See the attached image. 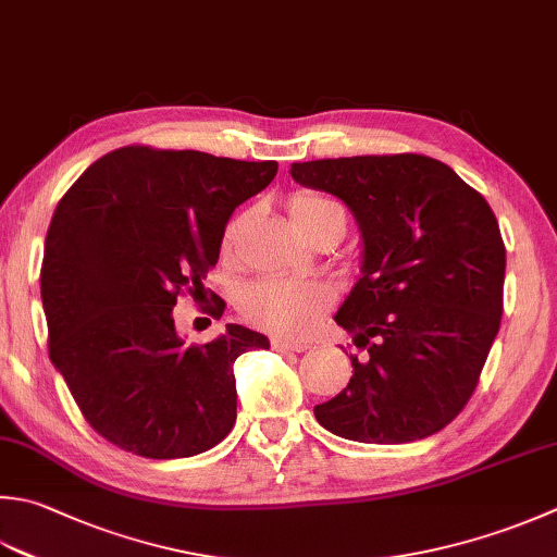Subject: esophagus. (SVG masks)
<instances>
[{
  "label": "esophagus",
  "instance_id": "34e87169",
  "mask_svg": "<svg viewBox=\"0 0 557 557\" xmlns=\"http://www.w3.org/2000/svg\"><path fill=\"white\" fill-rule=\"evenodd\" d=\"M270 345H272V350H280V352H304L307 350V343H289V341H282V337H272L270 341Z\"/></svg>",
  "mask_w": 557,
  "mask_h": 557
}]
</instances>
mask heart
<instances>
[{"label":"heart","mask_w":557,"mask_h":557,"mask_svg":"<svg viewBox=\"0 0 557 557\" xmlns=\"http://www.w3.org/2000/svg\"><path fill=\"white\" fill-rule=\"evenodd\" d=\"M289 214L294 224L307 228L331 214L343 210L333 200L315 193H294L289 198ZM244 216H236L226 224L222 236V250L228 256L234 250L238 234H242ZM331 289L321 282L309 280H287V277H265L246 287L242 297V311L246 319L258 329L277 333L282 337H304L309 335L321 313L329 309Z\"/></svg>","instance_id":"obj_1"}]
</instances>
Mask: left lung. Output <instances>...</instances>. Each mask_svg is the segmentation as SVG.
Here are the masks:
<instances>
[{"instance_id":"left-lung-1","label":"left lung","mask_w":557,"mask_h":557,"mask_svg":"<svg viewBox=\"0 0 557 557\" xmlns=\"http://www.w3.org/2000/svg\"><path fill=\"white\" fill-rule=\"evenodd\" d=\"M304 188L341 198L362 236V275L335 323L367 357L313 408L325 430L406 444L444 430L473 396L503 319L505 244L485 198L422 154L292 163Z\"/></svg>"}]
</instances>
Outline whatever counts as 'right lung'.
<instances>
[{"instance_id": "obj_1", "label": "right lung", "mask_w": 557, "mask_h": 557, "mask_svg": "<svg viewBox=\"0 0 557 557\" xmlns=\"http://www.w3.org/2000/svg\"><path fill=\"white\" fill-rule=\"evenodd\" d=\"M275 173L277 161L135 145L94 161L58 202L40 268L50 362L120 449L185 459L232 432L236 357L270 341L228 323L188 347L173 307L183 289L205 299L228 216Z\"/></svg>"}]
</instances>
